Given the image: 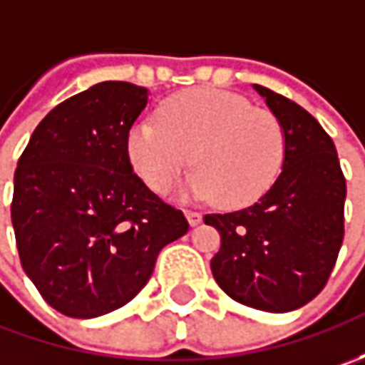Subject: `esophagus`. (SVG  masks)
Wrapping results in <instances>:
<instances>
[{
	"instance_id": "obj_1",
	"label": "esophagus",
	"mask_w": 365,
	"mask_h": 365,
	"mask_svg": "<svg viewBox=\"0 0 365 365\" xmlns=\"http://www.w3.org/2000/svg\"><path fill=\"white\" fill-rule=\"evenodd\" d=\"M185 217L189 219L190 227H195V225H199V223H201L203 215H201L199 211H190V209H187V211H185Z\"/></svg>"
}]
</instances>
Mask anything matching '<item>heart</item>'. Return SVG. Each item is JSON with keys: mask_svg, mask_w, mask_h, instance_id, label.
I'll list each match as a JSON object with an SVG mask.
<instances>
[{"mask_svg": "<svg viewBox=\"0 0 365 365\" xmlns=\"http://www.w3.org/2000/svg\"><path fill=\"white\" fill-rule=\"evenodd\" d=\"M128 158L154 192H166L187 170H197L182 197L215 199L223 207L258 201L280 175L287 138L268 109L221 89H190L170 97L158 121L142 120L128 133Z\"/></svg>", "mask_w": 365, "mask_h": 365, "instance_id": "heart-1", "label": "heart"}]
</instances>
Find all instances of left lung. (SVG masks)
<instances>
[{"label": "left lung", "mask_w": 365, "mask_h": 365, "mask_svg": "<svg viewBox=\"0 0 365 365\" xmlns=\"http://www.w3.org/2000/svg\"><path fill=\"white\" fill-rule=\"evenodd\" d=\"M252 87L284 130V162L258 203L205 215L221 235L211 272L233 301L288 313L313 301L335 266L345 178L333 140L309 111L262 85Z\"/></svg>", "instance_id": "obj_1"}]
</instances>
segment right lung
Here are the masks:
<instances>
[{
    "label": "right lung",
    "mask_w": 365,
    "mask_h": 365,
    "mask_svg": "<svg viewBox=\"0 0 365 365\" xmlns=\"http://www.w3.org/2000/svg\"><path fill=\"white\" fill-rule=\"evenodd\" d=\"M150 91L106 81L38 123L14 175L11 225L21 268L52 309L106 315L146 287L185 215L133 173L128 133Z\"/></svg>",
    "instance_id": "obj_1"
}]
</instances>
